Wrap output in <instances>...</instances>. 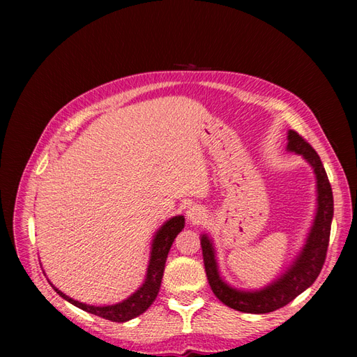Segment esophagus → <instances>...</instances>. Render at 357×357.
I'll return each instance as SVG.
<instances>
[{
    "mask_svg": "<svg viewBox=\"0 0 357 357\" xmlns=\"http://www.w3.org/2000/svg\"><path fill=\"white\" fill-rule=\"evenodd\" d=\"M187 218L192 224H201L206 219V210L201 206H192L187 210Z\"/></svg>",
    "mask_w": 357,
    "mask_h": 357,
    "instance_id": "1",
    "label": "esophagus"
}]
</instances>
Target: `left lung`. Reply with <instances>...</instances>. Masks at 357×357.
<instances>
[{
    "instance_id": "left-lung-1",
    "label": "left lung",
    "mask_w": 357,
    "mask_h": 357,
    "mask_svg": "<svg viewBox=\"0 0 357 357\" xmlns=\"http://www.w3.org/2000/svg\"><path fill=\"white\" fill-rule=\"evenodd\" d=\"M287 150L302 155L313 167L317 187V208L304 248L301 250L299 256L284 275L256 291H242L233 288L219 276L211 239L207 234L201 236L204 265H206L211 290L222 304L242 313L264 314L285 307L288 302H291L296 296L305 291L314 282L324 267L325 257H327L333 219V192L327 172L324 169L319 155L298 132H288Z\"/></svg>"
}]
</instances>
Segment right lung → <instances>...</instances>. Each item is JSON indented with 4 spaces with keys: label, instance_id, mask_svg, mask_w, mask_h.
Here are the masks:
<instances>
[{
    "label": "right lung",
    "instance_id": "obj_1",
    "mask_svg": "<svg viewBox=\"0 0 357 357\" xmlns=\"http://www.w3.org/2000/svg\"><path fill=\"white\" fill-rule=\"evenodd\" d=\"M185 219L184 216H174L169 219L161 229H159L155 234L153 242H151V252H150V261L149 268L144 284L136 290L130 298H127L123 302H118L115 305H105V307H95L82 304L79 301H75L69 296L59 291L56 287H53L59 296L67 302H70L75 307L84 310L87 313H92L95 316L104 317V319L112 322H127L133 319V317L142 314L146 310L153 304L156 299L159 287H161V280L164 275V267L167 261V255L170 252V247L173 244L174 238L178 236V233L184 229Z\"/></svg>",
    "mask_w": 357,
    "mask_h": 357
}]
</instances>
